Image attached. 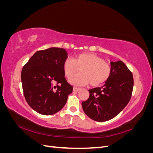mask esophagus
I'll use <instances>...</instances> for the list:
<instances>
[{
  "mask_svg": "<svg viewBox=\"0 0 153 153\" xmlns=\"http://www.w3.org/2000/svg\"><path fill=\"white\" fill-rule=\"evenodd\" d=\"M80 89V88H78V87H73V91H75V92H78V91H79Z\"/></svg>",
  "mask_w": 153,
  "mask_h": 153,
  "instance_id": "obj_1",
  "label": "esophagus"
}]
</instances>
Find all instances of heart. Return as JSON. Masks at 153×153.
Returning <instances> with one entry per match:
<instances>
[{"mask_svg":"<svg viewBox=\"0 0 153 153\" xmlns=\"http://www.w3.org/2000/svg\"><path fill=\"white\" fill-rule=\"evenodd\" d=\"M81 69V73L73 76ZM63 69L66 76L71 78V84L84 86L90 84L92 87L103 84L108 79L111 73L109 64L98 55L91 53H82L75 59L67 58L64 62Z\"/></svg>","mask_w":153,"mask_h":153,"instance_id":"obj_1","label":"heart"}]
</instances>
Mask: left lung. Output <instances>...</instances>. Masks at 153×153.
Segmentation results:
<instances>
[{
  "label": "left lung",
  "mask_w": 153,
  "mask_h": 153,
  "mask_svg": "<svg viewBox=\"0 0 153 153\" xmlns=\"http://www.w3.org/2000/svg\"><path fill=\"white\" fill-rule=\"evenodd\" d=\"M111 73L103 86L89 90V98L82 103L84 112L91 119L106 121L118 115L130 100L133 78L123 62H110Z\"/></svg>",
  "instance_id": "8db88e82"
}]
</instances>
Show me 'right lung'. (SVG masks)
Returning a JSON list of instances; mask_svg holds the SVG:
<instances>
[{
	"mask_svg": "<svg viewBox=\"0 0 153 153\" xmlns=\"http://www.w3.org/2000/svg\"><path fill=\"white\" fill-rule=\"evenodd\" d=\"M67 58L66 50L51 47L36 52L23 68L21 81L25 98L38 113L52 115L66 103L73 91L64 77L63 64Z\"/></svg>",
	"mask_w": 153,
	"mask_h": 153,
	"instance_id": "1",
	"label": "right lung"
}]
</instances>
